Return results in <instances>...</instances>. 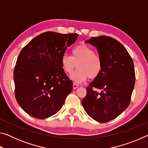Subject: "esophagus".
Returning <instances> with one entry per match:
<instances>
[{"mask_svg": "<svg viewBox=\"0 0 148 148\" xmlns=\"http://www.w3.org/2000/svg\"><path fill=\"white\" fill-rule=\"evenodd\" d=\"M72 86H73V89H76L77 88V87H79L78 85H77L76 84H74V83L73 84V85H72Z\"/></svg>", "mask_w": 148, "mask_h": 148, "instance_id": "esophagus-1", "label": "esophagus"}]
</instances>
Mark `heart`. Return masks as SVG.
<instances>
[{"mask_svg": "<svg viewBox=\"0 0 148 148\" xmlns=\"http://www.w3.org/2000/svg\"><path fill=\"white\" fill-rule=\"evenodd\" d=\"M72 56L63 55L61 63L63 71L71 74L77 64V69L71 75V79L81 84L88 78H97L102 70V62L99 55L95 53L91 47L85 44L79 45L72 49Z\"/></svg>", "mask_w": 148, "mask_h": 148, "instance_id": "obj_1", "label": "heart"}]
</instances>
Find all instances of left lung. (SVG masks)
I'll return each mask as SVG.
<instances>
[{
    "instance_id": "1",
    "label": "left lung",
    "mask_w": 148,
    "mask_h": 148,
    "mask_svg": "<svg viewBox=\"0 0 148 148\" xmlns=\"http://www.w3.org/2000/svg\"><path fill=\"white\" fill-rule=\"evenodd\" d=\"M86 43L97 47L102 70L87 87L82 104L95 121L106 123L129 106L135 84L134 63L125 47L112 37H92Z\"/></svg>"
}]
</instances>
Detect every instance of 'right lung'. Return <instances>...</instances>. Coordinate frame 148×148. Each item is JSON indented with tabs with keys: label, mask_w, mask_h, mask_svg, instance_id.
Masks as SVG:
<instances>
[{
	"label": "right lung",
	"mask_w": 148,
	"mask_h": 148,
	"mask_svg": "<svg viewBox=\"0 0 148 148\" xmlns=\"http://www.w3.org/2000/svg\"><path fill=\"white\" fill-rule=\"evenodd\" d=\"M77 36L43 32L20 52L14 71L15 96L29 116L44 119L56 114L72 91L73 83L62 70L61 59Z\"/></svg>",
	"instance_id": "1"
}]
</instances>
